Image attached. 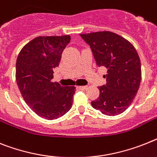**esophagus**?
I'll return each mask as SVG.
<instances>
[{
  "mask_svg": "<svg viewBox=\"0 0 157 157\" xmlns=\"http://www.w3.org/2000/svg\"><path fill=\"white\" fill-rule=\"evenodd\" d=\"M78 88L80 89H81V90H85V89H86L88 87H87V86H79Z\"/></svg>",
  "mask_w": 157,
  "mask_h": 157,
  "instance_id": "obj_1",
  "label": "esophagus"
}]
</instances>
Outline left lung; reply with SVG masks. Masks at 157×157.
Here are the masks:
<instances>
[{"label": "left lung", "instance_id": "8db88e82", "mask_svg": "<svg viewBox=\"0 0 157 157\" xmlns=\"http://www.w3.org/2000/svg\"><path fill=\"white\" fill-rule=\"evenodd\" d=\"M80 36L90 45L97 66L108 68L106 85L98 87L100 96L91 105L105 115L121 114L133 101L141 81V64L136 50L129 41L112 32Z\"/></svg>", "mask_w": 157, "mask_h": 157}]
</instances>
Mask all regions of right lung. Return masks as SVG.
Listing matches in <instances>:
<instances>
[{"mask_svg":"<svg viewBox=\"0 0 157 157\" xmlns=\"http://www.w3.org/2000/svg\"><path fill=\"white\" fill-rule=\"evenodd\" d=\"M70 36H38L20 52L16 63V80L24 100L39 117L55 120L70 110L74 86L52 82L53 68L59 66L61 54Z\"/></svg>","mask_w":157,"mask_h":157,"instance_id":"1","label":"right lung"}]
</instances>
